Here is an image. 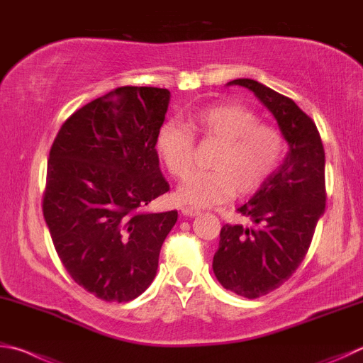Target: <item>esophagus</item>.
I'll use <instances>...</instances> for the list:
<instances>
[{"label": "esophagus", "instance_id": "esophagus-1", "mask_svg": "<svg viewBox=\"0 0 363 363\" xmlns=\"http://www.w3.org/2000/svg\"><path fill=\"white\" fill-rule=\"evenodd\" d=\"M181 213H182V216H186V217H194V216H199L200 211L194 209V208H182Z\"/></svg>", "mask_w": 363, "mask_h": 363}]
</instances>
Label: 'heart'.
<instances>
[{"label": "heart", "mask_w": 363, "mask_h": 363, "mask_svg": "<svg viewBox=\"0 0 363 363\" xmlns=\"http://www.w3.org/2000/svg\"><path fill=\"white\" fill-rule=\"evenodd\" d=\"M187 126L163 123L155 140L157 154L177 179L186 177L193 166L194 134L221 143L213 171L188 175L177 190V199L190 206L211 208L232 200L236 192L241 196L259 192L284 160V135L260 123L259 116L241 104L201 108L189 117Z\"/></svg>", "instance_id": "1"}]
</instances>
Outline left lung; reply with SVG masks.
Wrapping results in <instances>:
<instances>
[{"instance_id": "8db88e82", "label": "left lung", "mask_w": 363, "mask_h": 363, "mask_svg": "<svg viewBox=\"0 0 363 363\" xmlns=\"http://www.w3.org/2000/svg\"><path fill=\"white\" fill-rule=\"evenodd\" d=\"M265 104L289 144L278 171L238 213L252 225L220 228L213 269L236 295L259 298L291 278L305 259L325 209V152L313 118L295 101L254 79H235Z\"/></svg>"}]
</instances>
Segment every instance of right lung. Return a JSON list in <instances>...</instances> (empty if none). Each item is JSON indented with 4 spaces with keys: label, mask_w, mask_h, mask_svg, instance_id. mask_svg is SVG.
Wrapping results in <instances>:
<instances>
[{
    "label": "right lung",
    "mask_w": 363,
    "mask_h": 363,
    "mask_svg": "<svg viewBox=\"0 0 363 363\" xmlns=\"http://www.w3.org/2000/svg\"><path fill=\"white\" fill-rule=\"evenodd\" d=\"M169 90L118 87L69 116L48 162L43 213L69 276L104 301H130L157 274L177 211L149 213L167 194L155 140Z\"/></svg>",
    "instance_id": "1"
}]
</instances>
